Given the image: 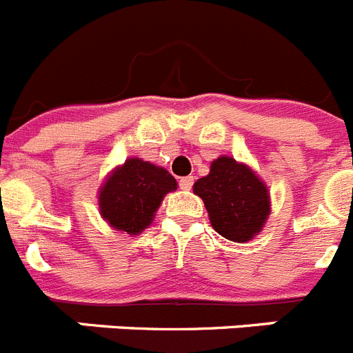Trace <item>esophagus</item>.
Wrapping results in <instances>:
<instances>
[{"label": "esophagus", "instance_id": "obj_1", "mask_svg": "<svg viewBox=\"0 0 353 353\" xmlns=\"http://www.w3.org/2000/svg\"><path fill=\"white\" fill-rule=\"evenodd\" d=\"M192 183H194V176H183V179L179 180L180 189H183V191H189V189H192Z\"/></svg>", "mask_w": 353, "mask_h": 353}]
</instances>
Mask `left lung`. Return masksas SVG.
I'll return each instance as SVG.
<instances>
[{"label": "left lung", "instance_id": "left-lung-1", "mask_svg": "<svg viewBox=\"0 0 353 353\" xmlns=\"http://www.w3.org/2000/svg\"><path fill=\"white\" fill-rule=\"evenodd\" d=\"M212 228L233 242H248L263 228L270 203L265 183L232 157L212 162L210 173L194 183Z\"/></svg>", "mask_w": 353, "mask_h": 353}]
</instances>
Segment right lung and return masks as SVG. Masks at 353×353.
Instances as JSON below:
<instances>
[{"label":"right lung","mask_w":353,"mask_h":353,"mask_svg":"<svg viewBox=\"0 0 353 353\" xmlns=\"http://www.w3.org/2000/svg\"><path fill=\"white\" fill-rule=\"evenodd\" d=\"M176 180L164 168L141 159H129L102 185L99 194L101 214L114 230L138 235L152 219Z\"/></svg>","instance_id":"right-lung-1"}]
</instances>
